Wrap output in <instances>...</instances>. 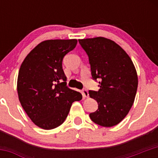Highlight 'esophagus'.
Wrapping results in <instances>:
<instances>
[{
  "label": "esophagus",
  "instance_id": "esophagus-1",
  "mask_svg": "<svg viewBox=\"0 0 158 158\" xmlns=\"http://www.w3.org/2000/svg\"><path fill=\"white\" fill-rule=\"evenodd\" d=\"M82 95H83V97H85V98L89 97V92H88V91H87V89H82Z\"/></svg>",
  "mask_w": 158,
  "mask_h": 158
}]
</instances>
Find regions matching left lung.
Wrapping results in <instances>:
<instances>
[{
	"label": "left lung",
	"instance_id": "obj_1",
	"mask_svg": "<svg viewBox=\"0 0 158 158\" xmlns=\"http://www.w3.org/2000/svg\"><path fill=\"white\" fill-rule=\"evenodd\" d=\"M79 43L89 56L92 79L99 81L98 91L89 92L98 105L89 117L102 127L114 126L125 118L135 101L138 80L133 62L107 38H87Z\"/></svg>",
	"mask_w": 158,
	"mask_h": 158
}]
</instances>
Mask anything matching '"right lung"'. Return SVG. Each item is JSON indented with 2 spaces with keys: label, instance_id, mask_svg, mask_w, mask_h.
Returning <instances> with one entry per match:
<instances>
[{
  "label": "right lung",
  "instance_id": "right-lung-1",
  "mask_svg": "<svg viewBox=\"0 0 158 158\" xmlns=\"http://www.w3.org/2000/svg\"><path fill=\"white\" fill-rule=\"evenodd\" d=\"M77 40H48L32 49L22 63L17 78V93L32 122L50 130L64 122L72 104L82 95L66 86L63 59Z\"/></svg>",
  "mask_w": 158,
  "mask_h": 158
}]
</instances>
